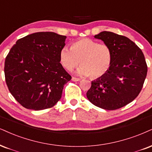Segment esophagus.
<instances>
[{"label":"esophagus","mask_w":152,"mask_h":152,"mask_svg":"<svg viewBox=\"0 0 152 152\" xmlns=\"http://www.w3.org/2000/svg\"><path fill=\"white\" fill-rule=\"evenodd\" d=\"M72 81H74V82H79V81H80V80H81V79H80V78H77V77H72Z\"/></svg>","instance_id":"1"}]
</instances>
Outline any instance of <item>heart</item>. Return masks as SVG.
<instances>
[{"label":"heart","instance_id":"1","mask_svg":"<svg viewBox=\"0 0 152 152\" xmlns=\"http://www.w3.org/2000/svg\"><path fill=\"white\" fill-rule=\"evenodd\" d=\"M60 61L65 70L71 71L80 63L78 74L96 79L106 74L113 61L111 48L106 44H99L84 38L72 42L70 48L63 46L59 54Z\"/></svg>","mask_w":152,"mask_h":152}]
</instances>
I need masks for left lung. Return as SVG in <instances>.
I'll use <instances>...</instances> for the list:
<instances>
[{
	"label": "left lung",
	"mask_w": 152,
	"mask_h": 152,
	"mask_svg": "<svg viewBox=\"0 0 152 152\" xmlns=\"http://www.w3.org/2000/svg\"><path fill=\"white\" fill-rule=\"evenodd\" d=\"M94 37L111 48L113 61L106 75L91 82L87 97L99 108L118 109L132 102L142 90L147 74L145 56L126 37L104 31Z\"/></svg>",
	"instance_id": "8db88e82"
}]
</instances>
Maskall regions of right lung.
<instances>
[{
  "instance_id": "obj_1",
  "label": "right lung",
  "mask_w": 152,
  "mask_h": 152,
  "mask_svg": "<svg viewBox=\"0 0 152 152\" xmlns=\"http://www.w3.org/2000/svg\"><path fill=\"white\" fill-rule=\"evenodd\" d=\"M66 37L50 31L18 39L5 60V82L22 106L34 110L55 106L64 85L72 79L60 63Z\"/></svg>"
}]
</instances>
